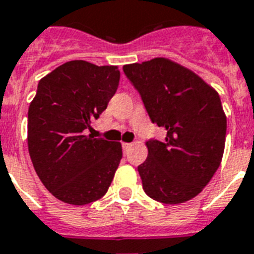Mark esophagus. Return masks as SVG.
Masks as SVG:
<instances>
[{
  "label": "esophagus",
  "instance_id": "esophagus-1",
  "mask_svg": "<svg viewBox=\"0 0 254 254\" xmlns=\"http://www.w3.org/2000/svg\"><path fill=\"white\" fill-rule=\"evenodd\" d=\"M130 146H131V143L124 142V143H123V149H124V151H127V149H130Z\"/></svg>",
  "mask_w": 254,
  "mask_h": 254
}]
</instances>
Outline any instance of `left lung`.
I'll list each match as a JSON object with an SVG mask.
<instances>
[{
	"label": "left lung",
	"instance_id": "obj_1",
	"mask_svg": "<svg viewBox=\"0 0 254 254\" xmlns=\"http://www.w3.org/2000/svg\"><path fill=\"white\" fill-rule=\"evenodd\" d=\"M151 123L166 130L147 141L138 166L146 195L165 204L192 199L208 185L223 158L227 117L220 96L191 69L166 58L124 65Z\"/></svg>",
	"mask_w": 254,
	"mask_h": 254
}]
</instances>
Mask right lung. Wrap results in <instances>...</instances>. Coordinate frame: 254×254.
<instances>
[{
  "mask_svg": "<svg viewBox=\"0 0 254 254\" xmlns=\"http://www.w3.org/2000/svg\"><path fill=\"white\" fill-rule=\"evenodd\" d=\"M117 65L71 61L42 77L30 103L27 146L45 187L59 200L84 205L107 193L121 143L87 135L117 91Z\"/></svg>",
  "mask_w": 254,
  "mask_h": 254,
  "instance_id": "1",
  "label": "right lung"
}]
</instances>
